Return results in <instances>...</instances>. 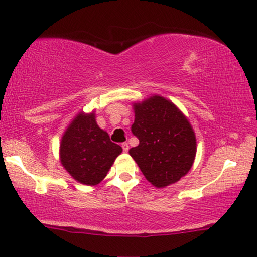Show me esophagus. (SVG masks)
I'll return each instance as SVG.
<instances>
[{
    "instance_id": "1",
    "label": "esophagus",
    "mask_w": 257,
    "mask_h": 257,
    "mask_svg": "<svg viewBox=\"0 0 257 257\" xmlns=\"http://www.w3.org/2000/svg\"><path fill=\"white\" fill-rule=\"evenodd\" d=\"M122 149H123V152H128L129 150V144L127 143V142H124V143H122Z\"/></svg>"
}]
</instances>
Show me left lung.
<instances>
[{
  "label": "left lung",
  "instance_id": "8db88e82",
  "mask_svg": "<svg viewBox=\"0 0 257 257\" xmlns=\"http://www.w3.org/2000/svg\"><path fill=\"white\" fill-rule=\"evenodd\" d=\"M134 110L132 133L140 144L129 155L157 188L179 181L196 155V137L189 121L173 102L158 94L135 102Z\"/></svg>",
  "mask_w": 257,
  "mask_h": 257
}]
</instances>
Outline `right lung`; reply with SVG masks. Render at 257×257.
<instances>
[{
	"mask_svg": "<svg viewBox=\"0 0 257 257\" xmlns=\"http://www.w3.org/2000/svg\"><path fill=\"white\" fill-rule=\"evenodd\" d=\"M122 152L99 128L94 113H79L64 132L60 144V160L66 171L86 186L100 183L114 160Z\"/></svg>",
	"mask_w": 257,
	"mask_h": 257,
	"instance_id": "1",
	"label": "right lung"
}]
</instances>
